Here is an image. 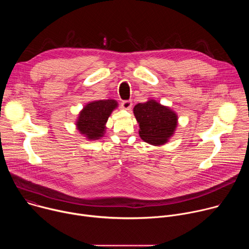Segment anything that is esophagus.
Wrapping results in <instances>:
<instances>
[{
  "label": "esophagus",
  "mask_w": 249,
  "mask_h": 249,
  "mask_svg": "<svg viewBox=\"0 0 249 249\" xmlns=\"http://www.w3.org/2000/svg\"><path fill=\"white\" fill-rule=\"evenodd\" d=\"M132 105H133V103H132L131 100H125V101H123L122 104H121L122 108L125 109V110H130V109L132 108Z\"/></svg>",
  "instance_id": "1"
}]
</instances>
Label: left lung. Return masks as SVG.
Instances as JSON below:
<instances>
[{
    "instance_id": "1",
    "label": "left lung",
    "mask_w": 249,
    "mask_h": 249,
    "mask_svg": "<svg viewBox=\"0 0 249 249\" xmlns=\"http://www.w3.org/2000/svg\"><path fill=\"white\" fill-rule=\"evenodd\" d=\"M133 112L139 123L141 139L153 146L166 144L178 124L176 112L155 99L138 103L134 106Z\"/></svg>"
}]
</instances>
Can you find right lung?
<instances>
[{
	"label": "right lung",
	"instance_id": "1",
	"mask_svg": "<svg viewBox=\"0 0 249 249\" xmlns=\"http://www.w3.org/2000/svg\"><path fill=\"white\" fill-rule=\"evenodd\" d=\"M118 107L115 99H101L87 103L80 111L76 127L89 141L99 140L105 134L106 123L112 111Z\"/></svg>",
	"mask_w": 249,
	"mask_h": 249
}]
</instances>
